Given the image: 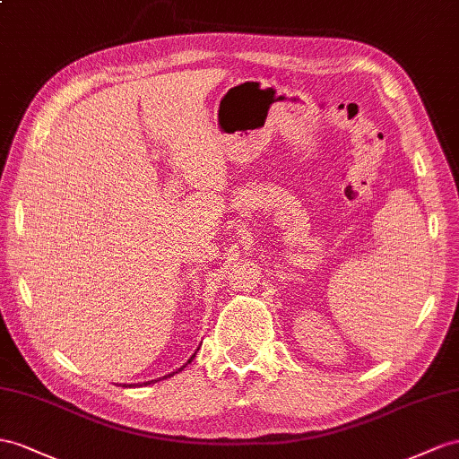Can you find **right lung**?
<instances>
[{
    "label": "right lung",
    "mask_w": 459,
    "mask_h": 459,
    "mask_svg": "<svg viewBox=\"0 0 459 459\" xmlns=\"http://www.w3.org/2000/svg\"><path fill=\"white\" fill-rule=\"evenodd\" d=\"M195 352H197V351H195ZM195 352H194V355H192L190 359H187V362H186V364H190V362L194 360V357H195ZM186 364H184V367H180L178 370H176V372H170V374H167V376H162V378H159V380H167V378H170V376H174V374H178V372H182V370L186 368ZM155 382H157V380H151V382H143V384H141V385H147V384H155ZM129 385H134V384H129ZM124 387H127V385L124 384Z\"/></svg>",
    "instance_id": "right-lung-1"
}]
</instances>
